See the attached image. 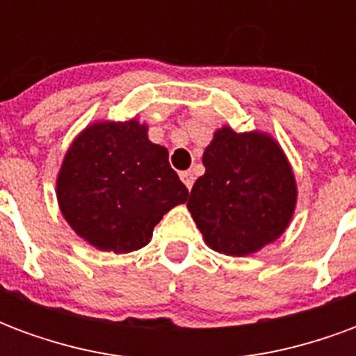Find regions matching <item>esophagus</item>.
Returning <instances> with one entry per match:
<instances>
[{"instance_id": "obj_1", "label": "esophagus", "mask_w": 356, "mask_h": 356, "mask_svg": "<svg viewBox=\"0 0 356 356\" xmlns=\"http://www.w3.org/2000/svg\"><path fill=\"white\" fill-rule=\"evenodd\" d=\"M181 181H183L186 188L191 191V188H193V185H194V173H193V171H183V173H181Z\"/></svg>"}]
</instances>
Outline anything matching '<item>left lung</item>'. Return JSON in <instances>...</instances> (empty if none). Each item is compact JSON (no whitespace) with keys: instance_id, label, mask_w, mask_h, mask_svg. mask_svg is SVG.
<instances>
[{"instance_id":"left-lung-1","label":"left lung","mask_w":356,"mask_h":356,"mask_svg":"<svg viewBox=\"0 0 356 356\" xmlns=\"http://www.w3.org/2000/svg\"><path fill=\"white\" fill-rule=\"evenodd\" d=\"M186 208L219 254H257L290 225L298 204V183L280 143L265 131L238 133L223 125L213 133Z\"/></svg>"}]
</instances>
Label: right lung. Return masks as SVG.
<instances>
[{
  "label": "right lung",
  "instance_id": "obj_1",
  "mask_svg": "<svg viewBox=\"0 0 356 356\" xmlns=\"http://www.w3.org/2000/svg\"><path fill=\"white\" fill-rule=\"evenodd\" d=\"M55 193L72 231L114 254L147 246L160 219L188 198L168 148L148 139L137 118L83 127L63 158Z\"/></svg>",
  "mask_w": 356,
  "mask_h": 356
}]
</instances>
